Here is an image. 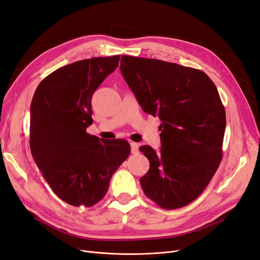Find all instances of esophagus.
Segmentation results:
<instances>
[{"instance_id": "obj_1", "label": "esophagus", "mask_w": 260, "mask_h": 260, "mask_svg": "<svg viewBox=\"0 0 260 260\" xmlns=\"http://www.w3.org/2000/svg\"><path fill=\"white\" fill-rule=\"evenodd\" d=\"M130 145H131V152L132 153H138L139 152V144L131 142Z\"/></svg>"}]
</instances>
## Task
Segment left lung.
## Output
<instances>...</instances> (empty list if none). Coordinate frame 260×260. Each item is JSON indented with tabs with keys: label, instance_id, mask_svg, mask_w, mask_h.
<instances>
[{
	"label": "left lung",
	"instance_id": "obj_1",
	"mask_svg": "<svg viewBox=\"0 0 260 260\" xmlns=\"http://www.w3.org/2000/svg\"><path fill=\"white\" fill-rule=\"evenodd\" d=\"M119 68L143 111L162 121L160 152L140 148L150 163L140 179L145 195L169 210L189 205L223 158L226 116L219 91L204 71L160 59L122 55Z\"/></svg>",
	"mask_w": 260,
	"mask_h": 260
}]
</instances>
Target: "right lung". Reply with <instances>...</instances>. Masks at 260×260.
I'll use <instances>...</instances> for the list:
<instances>
[{"label":"right lung","mask_w":260,"mask_h":260,"mask_svg":"<svg viewBox=\"0 0 260 260\" xmlns=\"http://www.w3.org/2000/svg\"><path fill=\"white\" fill-rule=\"evenodd\" d=\"M120 55L91 57L56 69L39 83L30 103L29 147L51 189L72 206L91 207L131 151L124 140L90 136L91 97Z\"/></svg>","instance_id":"right-lung-1"}]
</instances>
